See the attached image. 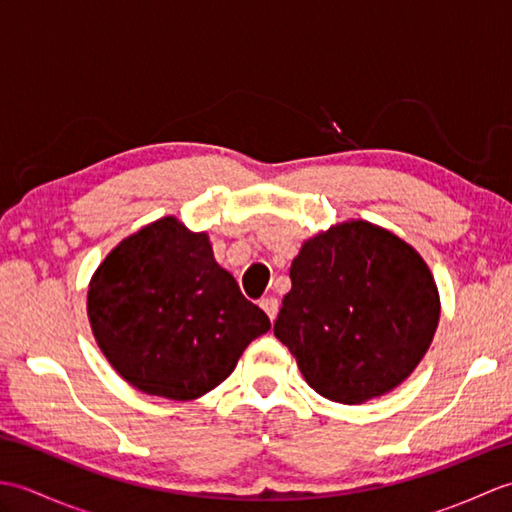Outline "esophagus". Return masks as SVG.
Masks as SVG:
<instances>
[{"instance_id": "esophagus-1", "label": "esophagus", "mask_w": 512, "mask_h": 512, "mask_svg": "<svg viewBox=\"0 0 512 512\" xmlns=\"http://www.w3.org/2000/svg\"><path fill=\"white\" fill-rule=\"evenodd\" d=\"M259 306H262V310L268 314L270 321L277 319V312H279V301L275 297H266L259 301Z\"/></svg>"}]
</instances>
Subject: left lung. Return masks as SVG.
<instances>
[{
  "mask_svg": "<svg viewBox=\"0 0 512 512\" xmlns=\"http://www.w3.org/2000/svg\"><path fill=\"white\" fill-rule=\"evenodd\" d=\"M275 336L323 398L361 405L394 391L427 354L440 292L427 262L387 228L347 220L303 242Z\"/></svg>",
  "mask_w": 512,
  "mask_h": 512,
  "instance_id": "1",
  "label": "left lung"
}]
</instances>
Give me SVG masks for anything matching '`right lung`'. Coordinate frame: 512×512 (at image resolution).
<instances>
[{
  "label": "right lung",
  "mask_w": 512,
  "mask_h": 512,
  "mask_svg": "<svg viewBox=\"0 0 512 512\" xmlns=\"http://www.w3.org/2000/svg\"><path fill=\"white\" fill-rule=\"evenodd\" d=\"M88 319L116 374L169 400L209 394L270 330L264 310L215 262L209 233L173 215L110 250L90 279Z\"/></svg>",
  "instance_id": "add662e5"
}]
</instances>
